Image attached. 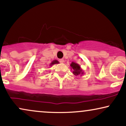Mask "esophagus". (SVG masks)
<instances>
[{
	"label": "esophagus",
	"instance_id": "1",
	"mask_svg": "<svg viewBox=\"0 0 126 126\" xmlns=\"http://www.w3.org/2000/svg\"><path fill=\"white\" fill-rule=\"evenodd\" d=\"M59 61L60 63H63V62H64V60H63V59H59Z\"/></svg>",
	"mask_w": 126,
	"mask_h": 126
}]
</instances>
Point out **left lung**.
Instances as JSON below:
<instances>
[{"label": "left lung", "instance_id": "1", "mask_svg": "<svg viewBox=\"0 0 126 126\" xmlns=\"http://www.w3.org/2000/svg\"><path fill=\"white\" fill-rule=\"evenodd\" d=\"M70 66L73 69V73L75 75V76H79V75L83 73L82 72V70L81 69L80 66H79V65L77 63L72 62L71 64H70Z\"/></svg>", "mask_w": 126, "mask_h": 126}]
</instances>
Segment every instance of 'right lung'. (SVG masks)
Wrapping results in <instances>:
<instances>
[{"mask_svg":"<svg viewBox=\"0 0 126 126\" xmlns=\"http://www.w3.org/2000/svg\"><path fill=\"white\" fill-rule=\"evenodd\" d=\"M58 63H59V62L58 60H53V61L51 63V64H50V66H52V65H53L54 64H58Z\"/></svg>","mask_w":126,"mask_h":126,"instance_id":"right-lung-1","label":"right lung"}]
</instances>
